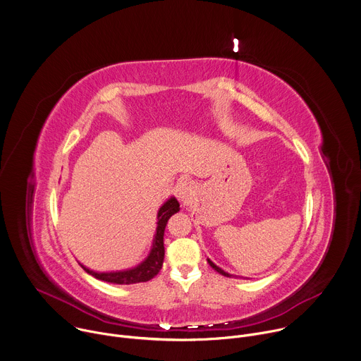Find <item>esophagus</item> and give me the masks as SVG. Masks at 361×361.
<instances>
[{
    "instance_id": "esophagus-1",
    "label": "esophagus",
    "mask_w": 361,
    "mask_h": 361,
    "mask_svg": "<svg viewBox=\"0 0 361 361\" xmlns=\"http://www.w3.org/2000/svg\"><path fill=\"white\" fill-rule=\"evenodd\" d=\"M176 197L184 204V205H188L192 202L194 197H195V185L194 183L188 181V180H184V181H180L177 185H176Z\"/></svg>"
}]
</instances>
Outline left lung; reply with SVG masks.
<instances>
[{
    "mask_svg": "<svg viewBox=\"0 0 361 361\" xmlns=\"http://www.w3.org/2000/svg\"><path fill=\"white\" fill-rule=\"evenodd\" d=\"M207 262H208V264H209V267H211L214 271H216L218 274H221V275H224V276H226V278H232V276H233V275H231V274L225 272L224 269H221L219 267H216V265H215V264H214L211 259H208V258H207Z\"/></svg>",
    "mask_w": 361,
    "mask_h": 361,
    "instance_id": "1",
    "label": "left lung"
}]
</instances>
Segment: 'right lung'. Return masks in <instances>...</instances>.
I'll return each mask as SVG.
<instances>
[{
	"mask_svg": "<svg viewBox=\"0 0 361 361\" xmlns=\"http://www.w3.org/2000/svg\"><path fill=\"white\" fill-rule=\"evenodd\" d=\"M180 211V204L176 197H170L157 212V228L153 238V245L149 255L139 265L125 271H113V272H97L86 268L83 264L79 265L93 278L116 285H132L139 282H147L153 279L161 269L164 261V229L167 221L171 215Z\"/></svg>",
	"mask_w": 361,
	"mask_h": 361,
	"instance_id": "1",
	"label": "right lung"
}]
</instances>
